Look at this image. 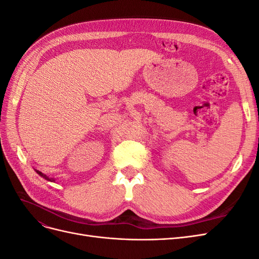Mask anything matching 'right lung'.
<instances>
[{"instance_id":"add662e5","label":"right lung","mask_w":259,"mask_h":259,"mask_svg":"<svg viewBox=\"0 0 259 259\" xmlns=\"http://www.w3.org/2000/svg\"><path fill=\"white\" fill-rule=\"evenodd\" d=\"M36 173L38 174V175H41L42 177H44L45 179H48V180H50V182H53V178H50V177H48V176H46V175H44V174H42L41 173V171L40 170H36Z\"/></svg>"}]
</instances>
